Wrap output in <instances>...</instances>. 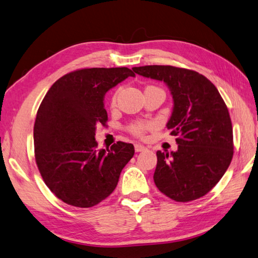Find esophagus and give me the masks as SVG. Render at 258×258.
Instances as JSON below:
<instances>
[{"instance_id":"obj_1","label":"esophagus","mask_w":258,"mask_h":258,"mask_svg":"<svg viewBox=\"0 0 258 258\" xmlns=\"http://www.w3.org/2000/svg\"><path fill=\"white\" fill-rule=\"evenodd\" d=\"M135 150H136V152H141V151H145V150H146V147L141 146V145H135Z\"/></svg>"}]
</instances>
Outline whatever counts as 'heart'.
I'll list each match as a JSON object with an SVG mask.
<instances>
[{"instance_id":"b5f03b06","label":"heart","mask_w":258,"mask_h":258,"mask_svg":"<svg viewBox=\"0 0 258 258\" xmlns=\"http://www.w3.org/2000/svg\"><path fill=\"white\" fill-rule=\"evenodd\" d=\"M116 100H117V93H114L111 97V101H110L111 106L116 104ZM152 128H153V124L151 122L137 121V122L131 123L128 127V130H129V133L131 135H134L136 137H139V138H142V137L146 135L147 131L152 129Z\"/></svg>"}]
</instances>
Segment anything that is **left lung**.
Listing matches in <instances>:
<instances>
[{"label":"left lung","mask_w":258,"mask_h":258,"mask_svg":"<svg viewBox=\"0 0 258 258\" xmlns=\"http://www.w3.org/2000/svg\"><path fill=\"white\" fill-rule=\"evenodd\" d=\"M134 72L163 81L174 101L167 127L179 146L175 152H157V187L176 202L204 197L224 175L234 153L231 117L219 90L207 77L186 68L149 65Z\"/></svg>","instance_id":"1"}]
</instances>
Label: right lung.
<instances>
[{
  "label": "right lung",
  "instance_id": "add662e5",
  "mask_svg": "<svg viewBox=\"0 0 258 258\" xmlns=\"http://www.w3.org/2000/svg\"><path fill=\"white\" fill-rule=\"evenodd\" d=\"M135 73L127 67L82 68L51 85L34 123L35 161L56 198L88 209L116 188L120 173L134 157V145L118 141L98 150L95 131L108 114L104 96Z\"/></svg>",
  "mask_w": 258,
  "mask_h": 258
}]
</instances>
